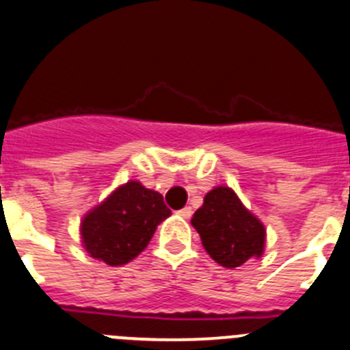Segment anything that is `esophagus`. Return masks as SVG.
Returning <instances> with one entry per match:
<instances>
[{
    "label": "esophagus",
    "mask_w": 350,
    "mask_h": 350,
    "mask_svg": "<svg viewBox=\"0 0 350 350\" xmlns=\"http://www.w3.org/2000/svg\"><path fill=\"white\" fill-rule=\"evenodd\" d=\"M178 213L183 217V219H189V217H191V213H193V210H191V206H185V208L179 210Z\"/></svg>",
    "instance_id": "34e87169"
}]
</instances>
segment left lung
Instances as JSON below:
<instances>
[{
	"label": "left lung",
	"instance_id": "8db88e82",
	"mask_svg": "<svg viewBox=\"0 0 350 350\" xmlns=\"http://www.w3.org/2000/svg\"><path fill=\"white\" fill-rule=\"evenodd\" d=\"M191 226L203 247L219 265L236 269L265 251L267 229L229 186H215L203 198Z\"/></svg>",
	"mask_w": 350,
	"mask_h": 350
}]
</instances>
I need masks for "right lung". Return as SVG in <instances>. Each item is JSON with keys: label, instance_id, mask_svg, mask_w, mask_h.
Instances as JSON below:
<instances>
[{"label": "right lung", "instance_id": "right-lung-1", "mask_svg": "<svg viewBox=\"0 0 350 350\" xmlns=\"http://www.w3.org/2000/svg\"><path fill=\"white\" fill-rule=\"evenodd\" d=\"M169 215L161 193L131 179L85 213L81 246L106 265H126L148 246L157 226Z\"/></svg>", "mask_w": 350, "mask_h": 350}]
</instances>
